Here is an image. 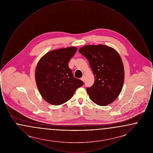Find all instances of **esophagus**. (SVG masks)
Instances as JSON below:
<instances>
[{
    "label": "esophagus",
    "mask_w": 153,
    "mask_h": 153,
    "mask_svg": "<svg viewBox=\"0 0 153 153\" xmlns=\"http://www.w3.org/2000/svg\"><path fill=\"white\" fill-rule=\"evenodd\" d=\"M81 80H82V81H84H84H85V77L84 76H83L81 78Z\"/></svg>",
    "instance_id": "1"
}]
</instances>
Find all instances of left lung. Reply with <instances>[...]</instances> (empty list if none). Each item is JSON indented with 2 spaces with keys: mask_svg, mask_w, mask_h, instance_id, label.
Returning <instances> with one entry per match:
<instances>
[{
  "mask_svg": "<svg viewBox=\"0 0 153 153\" xmlns=\"http://www.w3.org/2000/svg\"><path fill=\"white\" fill-rule=\"evenodd\" d=\"M79 51L87 59L95 75L93 85L87 88L91 100L100 106L115 101L124 80L123 64L119 53L103 45H86Z\"/></svg>",
  "mask_w": 153,
  "mask_h": 153,
  "instance_id": "left-lung-1",
  "label": "left lung"
}]
</instances>
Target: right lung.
<instances>
[{
    "mask_svg": "<svg viewBox=\"0 0 153 153\" xmlns=\"http://www.w3.org/2000/svg\"><path fill=\"white\" fill-rule=\"evenodd\" d=\"M69 47L50 51L39 61L36 81L39 93L46 102L57 105L70 100L84 82L75 78L68 62L77 51Z\"/></svg>",
    "mask_w": 153,
    "mask_h": 153,
    "instance_id": "1",
    "label": "right lung"
}]
</instances>
